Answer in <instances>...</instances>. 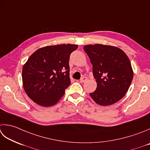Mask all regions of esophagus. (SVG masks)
Instances as JSON below:
<instances>
[{"label": "esophagus", "instance_id": "1", "mask_svg": "<svg viewBox=\"0 0 150 150\" xmlns=\"http://www.w3.org/2000/svg\"><path fill=\"white\" fill-rule=\"evenodd\" d=\"M87 77H81V79H80V83H84L85 81H87Z\"/></svg>", "mask_w": 150, "mask_h": 150}]
</instances>
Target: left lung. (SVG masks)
Masks as SVG:
<instances>
[{"label":"left lung","mask_w":150,"mask_h":150,"mask_svg":"<svg viewBox=\"0 0 150 150\" xmlns=\"http://www.w3.org/2000/svg\"><path fill=\"white\" fill-rule=\"evenodd\" d=\"M93 66L97 88L90 96L97 104L108 106L124 97L133 78L131 62L117 47L102 44L83 47Z\"/></svg>","instance_id":"1"}]
</instances>
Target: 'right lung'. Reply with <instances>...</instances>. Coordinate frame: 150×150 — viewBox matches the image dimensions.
<instances>
[{
	"label": "right lung",
	"instance_id": "obj_1",
	"mask_svg": "<svg viewBox=\"0 0 150 150\" xmlns=\"http://www.w3.org/2000/svg\"><path fill=\"white\" fill-rule=\"evenodd\" d=\"M75 44L49 45L38 49L23 65L22 80L27 96L36 104L51 107L69 86V59Z\"/></svg>",
	"mask_w": 150,
	"mask_h": 150
}]
</instances>
